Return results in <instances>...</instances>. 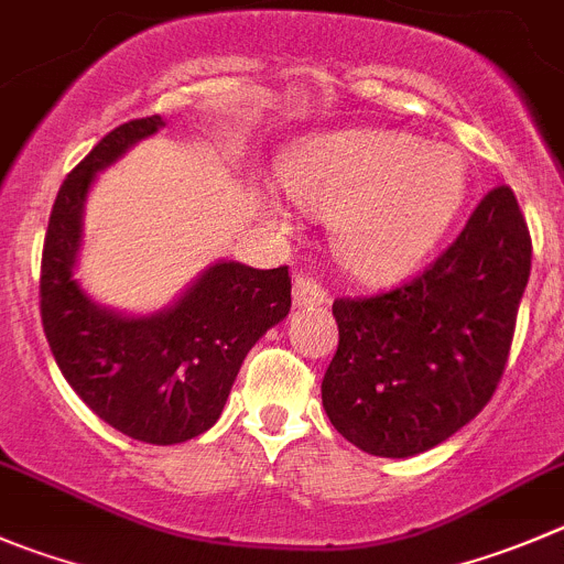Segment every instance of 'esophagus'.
<instances>
[{
	"mask_svg": "<svg viewBox=\"0 0 564 564\" xmlns=\"http://www.w3.org/2000/svg\"><path fill=\"white\" fill-rule=\"evenodd\" d=\"M326 296H329L326 288L307 273H299L296 282H293V304L296 307H321V304H326Z\"/></svg>",
	"mask_w": 564,
	"mask_h": 564,
	"instance_id": "obj_1",
	"label": "esophagus"
}]
</instances>
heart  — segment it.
Returning <instances> with one entry per match:
<instances>
[{"label": "heart", "mask_w": 564, "mask_h": 564, "mask_svg": "<svg viewBox=\"0 0 564 564\" xmlns=\"http://www.w3.org/2000/svg\"><path fill=\"white\" fill-rule=\"evenodd\" d=\"M288 196L329 218L348 271L393 279L412 271L446 235L468 191L454 149L388 130L313 138L285 160Z\"/></svg>", "instance_id": "b5f03b06"}]
</instances>
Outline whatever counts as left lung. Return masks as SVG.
I'll return each mask as SVG.
<instances>
[{
    "label": "left lung",
    "mask_w": 564,
    "mask_h": 564,
    "mask_svg": "<svg viewBox=\"0 0 564 564\" xmlns=\"http://www.w3.org/2000/svg\"><path fill=\"white\" fill-rule=\"evenodd\" d=\"M532 271L512 187L481 198L432 265L384 293L335 299L340 340L321 382L332 426L373 457H415L496 393Z\"/></svg>",
    "instance_id": "left-lung-1"
}]
</instances>
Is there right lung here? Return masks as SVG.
Here are the masks:
<instances>
[{
	"instance_id": "add662e5",
	"label": "right lung",
	"mask_w": 564,
	"mask_h": 564,
	"mask_svg": "<svg viewBox=\"0 0 564 564\" xmlns=\"http://www.w3.org/2000/svg\"><path fill=\"white\" fill-rule=\"evenodd\" d=\"M160 127V116L116 127L63 180L41 257V321L61 373L101 421L174 446L218 421L249 348L291 313V273L216 262L174 307L147 318L96 307L79 291L74 260L90 182Z\"/></svg>"
}]
</instances>
